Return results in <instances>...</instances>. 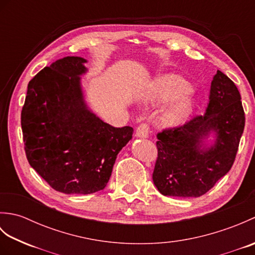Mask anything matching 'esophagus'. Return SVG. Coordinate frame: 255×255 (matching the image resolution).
<instances>
[{
  "label": "esophagus",
  "mask_w": 255,
  "mask_h": 255,
  "mask_svg": "<svg viewBox=\"0 0 255 255\" xmlns=\"http://www.w3.org/2000/svg\"><path fill=\"white\" fill-rule=\"evenodd\" d=\"M149 134V125L140 124L136 129V136L139 138H147Z\"/></svg>",
  "instance_id": "esophagus-1"
}]
</instances>
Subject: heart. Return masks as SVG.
<instances>
[{
    "mask_svg": "<svg viewBox=\"0 0 255 255\" xmlns=\"http://www.w3.org/2000/svg\"><path fill=\"white\" fill-rule=\"evenodd\" d=\"M143 99L153 104L174 101L161 117L162 123L165 125L181 123L193 111L195 105L191 84L176 74H164L156 78L149 84Z\"/></svg>",
    "mask_w": 255,
    "mask_h": 255,
    "instance_id": "obj_1",
    "label": "heart"
}]
</instances>
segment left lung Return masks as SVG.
Segmentation results:
<instances>
[{
	"label": "left lung",
	"mask_w": 255,
	"mask_h": 255,
	"mask_svg": "<svg viewBox=\"0 0 255 255\" xmlns=\"http://www.w3.org/2000/svg\"><path fill=\"white\" fill-rule=\"evenodd\" d=\"M246 124L236 84L221 71L211 81L204 115L158 133L153 183L164 196L199 197L234 164ZM215 133L214 142L204 140Z\"/></svg>",
	"instance_id": "1"
}]
</instances>
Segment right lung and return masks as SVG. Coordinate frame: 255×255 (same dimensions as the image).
<instances>
[{
    "label": "right lung",
    "instance_id": "1",
    "mask_svg": "<svg viewBox=\"0 0 255 255\" xmlns=\"http://www.w3.org/2000/svg\"><path fill=\"white\" fill-rule=\"evenodd\" d=\"M85 62L66 57L42 69L29 81L21 110L27 160L64 194L104 189L117 154L132 138L131 127H113L86 106L80 78Z\"/></svg>",
    "mask_w": 255,
    "mask_h": 255
}]
</instances>
